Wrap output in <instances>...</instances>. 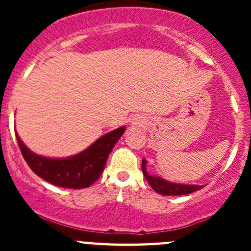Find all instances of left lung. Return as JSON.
Returning <instances> with one entry per match:
<instances>
[{
    "mask_svg": "<svg viewBox=\"0 0 251 251\" xmlns=\"http://www.w3.org/2000/svg\"><path fill=\"white\" fill-rule=\"evenodd\" d=\"M142 171H143L144 177L151 184V188L156 192V193L161 194V196H182V194H191L193 192L199 191L203 188V186H198V184H182V183H175L164 179L160 176H153L147 173V160L143 159L142 160Z\"/></svg>",
    "mask_w": 251,
    "mask_h": 251,
    "instance_id": "left-lung-1",
    "label": "left lung"
}]
</instances>
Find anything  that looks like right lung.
<instances>
[{
  "label": "right lung",
  "mask_w": 251,
  "mask_h": 251,
  "mask_svg": "<svg viewBox=\"0 0 251 251\" xmlns=\"http://www.w3.org/2000/svg\"><path fill=\"white\" fill-rule=\"evenodd\" d=\"M125 132V126L105 133L81 153L68 158H46L30 151L17 136L20 151L32 171L45 181L63 188H87L104 170L111 149Z\"/></svg>",
  "instance_id": "right-lung-1"
}]
</instances>
